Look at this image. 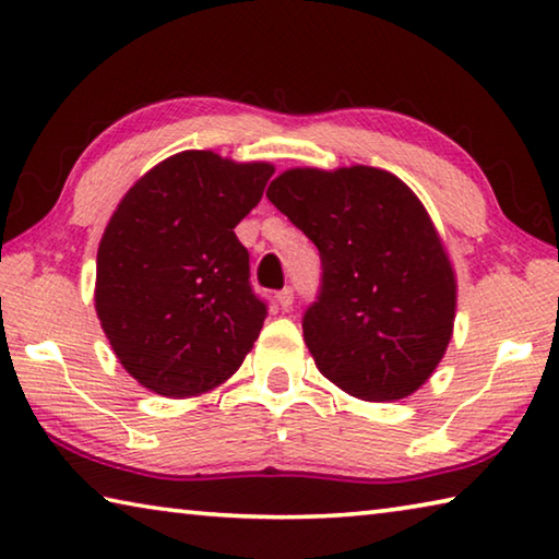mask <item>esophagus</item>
Instances as JSON below:
<instances>
[{"mask_svg":"<svg viewBox=\"0 0 559 559\" xmlns=\"http://www.w3.org/2000/svg\"><path fill=\"white\" fill-rule=\"evenodd\" d=\"M276 300H278V306H281L283 313H288V310L293 308V290L290 288H283L278 296H276Z\"/></svg>","mask_w":559,"mask_h":559,"instance_id":"esophagus-1","label":"esophagus"}]
</instances>
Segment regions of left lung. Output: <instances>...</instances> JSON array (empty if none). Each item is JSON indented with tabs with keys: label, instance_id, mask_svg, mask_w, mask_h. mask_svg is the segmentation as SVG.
Here are the masks:
<instances>
[{
	"label": "left lung",
	"instance_id": "left-lung-1",
	"mask_svg": "<svg viewBox=\"0 0 559 559\" xmlns=\"http://www.w3.org/2000/svg\"><path fill=\"white\" fill-rule=\"evenodd\" d=\"M266 197L320 251V293L302 316L318 370L365 402L419 390L449 347L456 276L416 194L355 165L288 169Z\"/></svg>",
	"mask_w": 559,
	"mask_h": 559
}]
</instances>
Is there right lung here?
Wrapping results in <instances>:
<instances>
[{
    "label": "right lung",
    "mask_w": 559,
    "mask_h": 559,
    "mask_svg": "<svg viewBox=\"0 0 559 559\" xmlns=\"http://www.w3.org/2000/svg\"><path fill=\"white\" fill-rule=\"evenodd\" d=\"M266 163L185 150L122 197L103 231L96 313L120 365L182 400L219 386L257 343L266 302L234 226L261 202Z\"/></svg>",
    "instance_id": "right-lung-1"
}]
</instances>
